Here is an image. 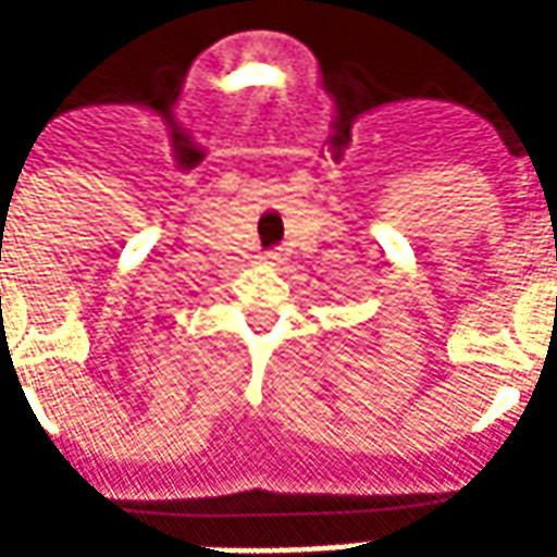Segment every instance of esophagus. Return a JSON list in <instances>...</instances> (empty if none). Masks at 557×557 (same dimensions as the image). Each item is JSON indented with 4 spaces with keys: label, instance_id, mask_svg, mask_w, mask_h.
<instances>
[{
    "label": "esophagus",
    "instance_id": "obj_1",
    "mask_svg": "<svg viewBox=\"0 0 557 557\" xmlns=\"http://www.w3.org/2000/svg\"><path fill=\"white\" fill-rule=\"evenodd\" d=\"M265 259H268V265H280V262H283V253H268Z\"/></svg>",
    "mask_w": 557,
    "mask_h": 557
}]
</instances>
